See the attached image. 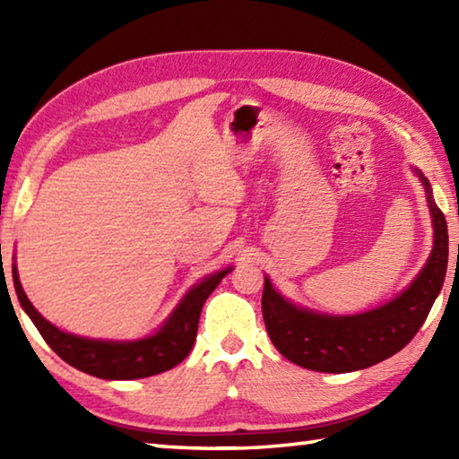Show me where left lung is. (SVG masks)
Wrapping results in <instances>:
<instances>
[{
    "mask_svg": "<svg viewBox=\"0 0 459 459\" xmlns=\"http://www.w3.org/2000/svg\"><path fill=\"white\" fill-rule=\"evenodd\" d=\"M421 178L433 219V248L415 281L397 298L354 316H325L298 307L277 293L265 277L263 320L273 346L287 360L317 372H352L391 359L403 351L429 316L447 271V222Z\"/></svg>",
    "mask_w": 459,
    "mask_h": 459,
    "instance_id": "left-lung-1",
    "label": "left lung"
}]
</instances>
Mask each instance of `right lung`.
<instances>
[{
  "instance_id": "obj_1",
  "label": "right lung",
  "mask_w": 459,
  "mask_h": 459,
  "mask_svg": "<svg viewBox=\"0 0 459 459\" xmlns=\"http://www.w3.org/2000/svg\"><path fill=\"white\" fill-rule=\"evenodd\" d=\"M13 287L24 312L34 322L38 332L42 333L54 352L62 360L79 368L87 375L107 378V380H131L160 375L180 364L190 354L194 340H196L200 312L208 295L221 283V279L230 273L222 269L202 279L192 290L184 295V299L168 317L166 324L153 333L134 342H111V340H92L74 336V333L62 332L56 325L38 314V309L30 304L28 295L22 290L18 269L12 267Z\"/></svg>"
}]
</instances>
